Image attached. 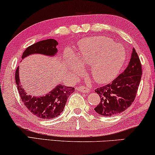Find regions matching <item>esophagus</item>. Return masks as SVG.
<instances>
[{
  "label": "esophagus",
  "instance_id": "1",
  "mask_svg": "<svg viewBox=\"0 0 155 155\" xmlns=\"http://www.w3.org/2000/svg\"><path fill=\"white\" fill-rule=\"evenodd\" d=\"M78 91L82 92V93H89V89L87 87H79L77 88Z\"/></svg>",
  "mask_w": 155,
  "mask_h": 155
}]
</instances>
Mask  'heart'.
<instances>
[{
    "instance_id": "1",
    "label": "heart",
    "mask_w": 155,
    "mask_h": 155,
    "mask_svg": "<svg viewBox=\"0 0 155 155\" xmlns=\"http://www.w3.org/2000/svg\"><path fill=\"white\" fill-rule=\"evenodd\" d=\"M126 58L124 47L104 36L89 37L80 41L76 57L71 52L66 53V64L74 76H79L83 71L80 63L89 65L92 77L99 84H107L114 79Z\"/></svg>"
}]
</instances>
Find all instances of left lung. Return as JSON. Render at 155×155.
<instances>
[{
	"label": "left lung",
	"instance_id": "left-lung-1",
	"mask_svg": "<svg viewBox=\"0 0 155 155\" xmlns=\"http://www.w3.org/2000/svg\"><path fill=\"white\" fill-rule=\"evenodd\" d=\"M142 74V65L134 48L126 69L112 82L95 90L100 102L94 108L101 116L111 117L121 113L134 101Z\"/></svg>",
	"mask_w": 155,
	"mask_h": 155
}]
</instances>
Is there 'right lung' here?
Returning a JSON list of instances; mask_svg holds the SVG:
<instances>
[{
  "label": "right lung",
  "instance_id": "1",
  "mask_svg": "<svg viewBox=\"0 0 155 155\" xmlns=\"http://www.w3.org/2000/svg\"><path fill=\"white\" fill-rule=\"evenodd\" d=\"M58 44L57 41L52 38L37 42L25 50L23 53L22 59L34 54H41L53 57L58 52L56 48ZM15 79L19 95L24 105L33 114L43 119H54L59 116L64 110L68 97L75 91L74 87L58 84L46 95L39 97L31 96L28 95L21 85L18 66L15 71Z\"/></svg>",
  "mask_w": 155,
  "mask_h": 155
}]
</instances>
